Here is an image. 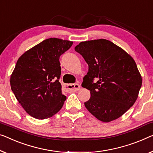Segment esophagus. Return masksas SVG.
Wrapping results in <instances>:
<instances>
[{
    "label": "esophagus",
    "mask_w": 153,
    "mask_h": 153,
    "mask_svg": "<svg viewBox=\"0 0 153 153\" xmlns=\"http://www.w3.org/2000/svg\"><path fill=\"white\" fill-rule=\"evenodd\" d=\"M67 89L72 91H77L80 89V86L78 84H67Z\"/></svg>",
    "instance_id": "esophagus-1"
}]
</instances>
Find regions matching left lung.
<instances>
[{"label":"left lung","instance_id":"8db88e82","mask_svg":"<svg viewBox=\"0 0 153 153\" xmlns=\"http://www.w3.org/2000/svg\"><path fill=\"white\" fill-rule=\"evenodd\" d=\"M75 51L88 65L82 87L90 90L84 105L97 119L109 122L121 117L135 104L142 78L134 59L105 39L81 42Z\"/></svg>","mask_w":153,"mask_h":153}]
</instances>
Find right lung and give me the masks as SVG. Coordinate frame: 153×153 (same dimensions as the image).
<instances>
[{
  "mask_svg": "<svg viewBox=\"0 0 153 153\" xmlns=\"http://www.w3.org/2000/svg\"><path fill=\"white\" fill-rule=\"evenodd\" d=\"M72 45V41L51 38L18 58L10 77L11 88L31 117L47 119L62 108L67 97L62 95L59 82L61 74L59 59Z\"/></svg>",
  "mask_w": 153,
  "mask_h": 153,
  "instance_id": "right-lung-1",
  "label": "right lung"
}]
</instances>
